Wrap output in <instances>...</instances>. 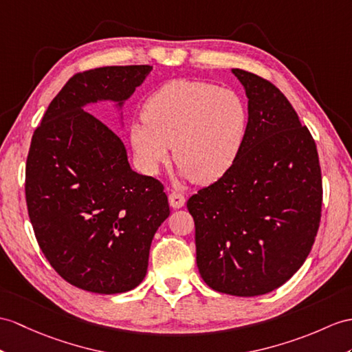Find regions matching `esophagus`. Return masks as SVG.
I'll list each match as a JSON object with an SVG mask.
<instances>
[{"label":"esophagus","instance_id":"obj_1","mask_svg":"<svg viewBox=\"0 0 352 352\" xmlns=\"http://www.w3.org/2000/svg\"><path fill=\"white\" fill-rule=\"evenodd\" d=\"M168 203L173 209H181V208H184V204H185V195L181 194V192L173 191L168 195Z\"/></svg>","mask_w":352,"mask_h":352}]
</instances>
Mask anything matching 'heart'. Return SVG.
Listing matches in <instances>:
<instances>
[{
  "mask_svg": "<svg viewBox=\"0 0 352 352\" xmlns=\"http://www.w3.org/2000/svg\"><path fill=\"white\" fill-rule=\"evenodd\" d=\"M143 121L130 128L140 167L157 175L171 144L176 173L209 185L228 173L241 157L250 130V111L236 92L199 80H171L151 94Z\"/></svg>",
  "mask_w": 352,
  "mask_h": 352,
  "instance_id": "obj_1",
  "label": "heart"
}]
</instances>
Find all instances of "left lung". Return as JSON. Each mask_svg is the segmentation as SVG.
I'll list each match as a JSON object with an SVG mask.
<instances>
[{
  "instance_id": "left-lung-1",
  "label": "left lung",
  "mask_w": 352,
  "mask_h": 352,
  "mask_svg": "<svg viewBox=\"0 0 352 352\" xmlns=\"http://www.w3.org/2000/svg\"><path fill=\"white\" fill-rule=\"evenodd\" d=\"M248 97L241 157L186 206L195 224L197 267L219 293L254 297L284 285L309 255L321 218L315 142L275 85L231 70Z\"/></svg>"
}]
</instances>
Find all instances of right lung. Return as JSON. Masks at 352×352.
<instances>
[{
    "label": "right lung",
    "instance_id": "right-lung-1",
    "mask_svg": "<svg viewBox=\"0 0 352 352\" xmlns=\"http://www.w3.org/2000/svg\"><path fill=\"white\" fill-rule=\"evenodd\" d=\"M152 65L100 67L73 76L34 131L25 194L37 242L72 285L97 294L135 288L152 239L170 215L157 179L139 175L121 139L83 109L122 107Z\"/></svg>",
    "mask_w": 352,
    "mask_h": 352
}]
</instances>
